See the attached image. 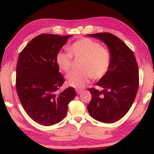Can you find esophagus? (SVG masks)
I'll use <instances>...</instances> for the list:
<instances>
[{"label":"esophagus","mask_w":154,"mask_h":154,"mask_svg":"<svg viewBox=\"0 0 154 154\" xmlns=\"http://www.w3.org/2000/svg\"><path fill=\"white\" fill-rule=\"evenodd\" d=\"M75 91H76V92H77V94H80L82 92L83 90H80V89H76V90H75Z\"/></svg>","instance_id":"34e87169"}]
</instances>
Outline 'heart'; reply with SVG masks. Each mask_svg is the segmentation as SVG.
Segmentation results:
<instances>
[{
  "instance_id": "1",
  "label": "heart",
  "mask_w": 154,
  "mask_h": 154,
  "mask_svg": "<svg viewBox=\"0 0 154 154\" xmlns=\"http://www.w3.org/2000/svg\"><path fill=\"white\" fill-rule=\"evenodd\" d=\"M69 52L59 51L56 61L62 71L68 72L71 69L72 57L82 60L79 72H72L66 76L69 86L81 89L92 78L98 80L107 73L111 66V57L107 49L101 48L100 44L88 38H83L68 47Z\"/></svg>"
}]
</instances>
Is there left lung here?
Here are the masks:
<instances>
[{
  "instance_id": "left-lung-1",
  "label": "left lung",
  "mask_w": 154,
  "mask_h": 154,
  "mask_svg": "<svg viewBox=\"0 0 154 154\" xmlns=\"http://www.w3.org/2000/svg\"><path fill=\"white\" fill-rule=\"evenodd\" d=\"M107 45L111 62L109 71L96 85L89 88L92 100L88 111L96 120L113 123L123 118L133 103L139 88V69L134 54L124 42L108 32L88 35Z\"/></svg>"
}]
</instances>
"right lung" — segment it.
I'll list each match as a JSON object with an SVG mask.
<instances>
[{
	"label": "right lung",
	"mask_w": 154,
	"mask_h": 154,
	"mask_svg": "<svg viewBox=\"0 0 154 154\" xmlns=\"http://www.w3.org/2000/svg\"><path fill=\"white\" fill-rule=\"evenodd\" d=\"M71 35L41 34L21 51L16 66V90L23 108L36 123L45 126L59 123L76 96L69 87L58 93L64 82L56 57Z\"/></svg>",
	"instance_id": "right-lung-1"
}]
</instances>
